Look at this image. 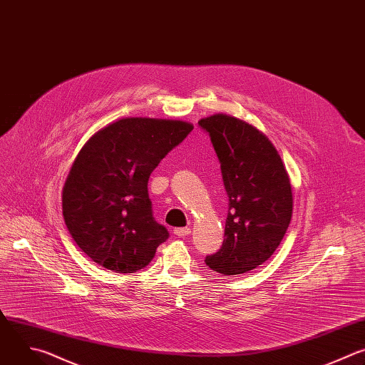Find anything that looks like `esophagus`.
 Masks as SVG:
<instances>
[{"instance_id": "1", "label": "esophagus", "mask_w": 365, "mask_h": 365, "mask_svg": "<svg viewBox=\"0 0 365 365\" xmlns=\"http://www.w3.org/2000/svg\"><path fill=\"white\" fill-rule=\"evenodd\" d=\"M190 233H191L190 227H177V229H174V235L178 236V237H187Z\"/></svg>"}]
</instances>
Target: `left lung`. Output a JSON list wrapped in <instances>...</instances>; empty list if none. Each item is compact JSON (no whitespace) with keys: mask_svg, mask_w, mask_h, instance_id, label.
Here are the masks:
<instances>
[{"mask_svg":"<svg viewBox=\"0 0 365 365\" xmlns=\"http://www.w3.org/2000/svg\"><path fill=\"white\" fill-rule=\"evenodd\" d=\"M198 126L210 136L229 197L226 239L205 264L222 274H242L280 245L292 217V188L277 151L252 125L217 113Z\"/></svg>","mask_w":365,"mask_h":365,"instance_id":"obj_1","label":"left lung"}]
</instances>
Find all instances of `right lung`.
I'll return each mask as SVG.
<instances>
[{"label":"right lung","instance_id":"add662e5","mask_svg":"<svg viewBox=\"0 0 365 365\" xmlns=\"http://www.w3.org/2000/svg\"><path fill=\"white\" fill-rule=\"evenodd\" d=\"M191 130L182 120L123 118L85 143L63 188V217L95 263L133 273L168 239L167 227L154 218L148 180Z\"/></svg>","mask_w":365,"mask_h":365}]
</instances>
